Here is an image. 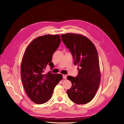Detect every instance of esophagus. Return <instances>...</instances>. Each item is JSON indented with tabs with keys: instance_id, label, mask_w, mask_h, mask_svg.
<instances>
[{
	"instance_id": "esophagus-1",
	"label": "esophagus",
	"mask_w": 124,
	"mask_h": 124,
	"mask_svg": "<svg viewBox=\"0 0 124 124\" xmlns=\"http://www.w3.org/2000/svg\"><path fill=\"white\" fill-rule=\"evenodd\" d=\"M63 78L64 79H66L67 78V75H63Z\"/></svg>"
}]
</instances>
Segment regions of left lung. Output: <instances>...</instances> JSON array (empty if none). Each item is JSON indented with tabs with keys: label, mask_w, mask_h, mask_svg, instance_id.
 Segmentation results:
<instances>
[{
	"label": "left lung",
	"mask_w": 124,
	"mask_h": 124,
	"mask_svg": "<svg viewBox=\"0 0 124 124\" xmlns=\"http://www.w3.org/2000/svg\"><path fill=\"white\" fill-rule=\"evenodd\" d=\"M61 38L73 55L74 64L79 67L76 77H67L72 83L67 90L68 97L77 104H85L94 97L101 81L97 49L88 38L81 34L66 33L62 34Z\"/></svg>",
	"instance_id": "8db88e82"
}]
</instances>
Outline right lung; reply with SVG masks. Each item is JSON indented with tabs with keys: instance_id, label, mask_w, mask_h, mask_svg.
<instances>
[{
	"instance_id": "obj_1",
	"label": "right lung",
	"mask_w": 124,
	"mask_h": 124,
	"mask_svg": "<svg viewBox=\"0 0 124 124\" xmlns=\"http://www.w3.org/2000/svg\"><path fill=\"white\" fill-rule=\"evenodd\" d=\"M61 41L59 35L39 37L31 42L23 55L21 64L23 86L28 96L37 104L48 101L55 85L62 79L61 74L45 73L47 65L53 69L52 56Z\"/></svg>"
}]
</instances>
